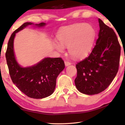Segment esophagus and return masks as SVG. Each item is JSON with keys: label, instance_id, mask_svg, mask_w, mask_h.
Here are the masks:
<instances>
[{"label": "esophagus", "instance_id": "esophagus-1", "mask_svg": "<svg viewBox=\"0 0 125 125\" xmlns=\"http://www.w3.org/2000/svg\"><path fill=\"white\" fill-rule=\"evenodd\" d=\"M64 63H65V65L67 67V66H68L71 64V63L69 62V61H64Z\"/></svg>", "mask_w": 125, "mask_h": 125}]
</instances>
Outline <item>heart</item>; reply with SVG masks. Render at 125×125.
Listing matches in <instances>:
<instances>
[{
  "instance_id": "1",
  "label": "heart",
  "mask_w": 125,
  "mask_h": 125,
  "mask_svg": "<svg viewBox=\"0 0 125 125\" xmlns=\"http://www.w3.org/2000/svg\"><path fill=\"white\" fill-rule=\"evenodd\" d=\"M95 31L89 24L77 23L62 29L57 36L58 43L54 46L58 51L63 52V47L68 48L69 54L73 58L86 56L91 49Z\"/></svg>"
}]
</instances>
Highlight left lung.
Returning <instances> with one entry per match:
<instances>
[{
  "mask_svg": "<svg viewBox=\"0 0 125 125\" xmlns=\"http://www.w3.org/2000/svg\"><path fill=\"white\" fill-rule=\"evenodd\" d=\"M98 38L88 57L76 65L77 89L84 94L93 95L107 89L117 73L121 47L112 28L98 19Z\"/></svg>",
  "mask_w": 125,
  "mask_h": 125,
  "instance_id": "obj_1",
  "label": "left lung"
}]
</instances>
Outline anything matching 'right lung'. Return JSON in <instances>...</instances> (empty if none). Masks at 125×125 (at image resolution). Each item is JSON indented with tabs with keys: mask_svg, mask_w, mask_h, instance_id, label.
<instances>
[{
	"mask_svg": "<svg viewBox=\"0 0 125 125\" xmlns=\"http://www.w3.org/2000/svg\"><path fill=\"white\" fill-rule=\"evenodd\" d=\"M31 22H26L16 30L10 36L8 42L6 58L10 75L13 83L27 96L41 99L51 95L54 91L58 75L65 68L64 62L61 57L45 58L36 65L22 68L16 61L13 51V41L15 33ZM41 22L35 24L38 27L44 26Z\"/></svg>",
	"mask_w": 125,
	"mask_h": 125,
	"instance_id": "right-lung-1",
	"label": "right lung"
}]
</instances>
